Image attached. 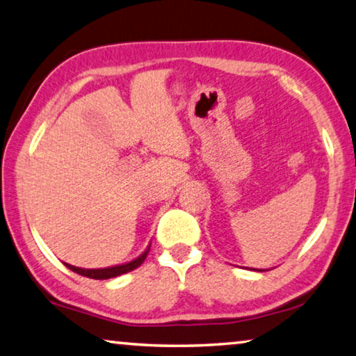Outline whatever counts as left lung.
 Returning <instances> with one entry per match:
<instances>
[{
  "label": "left lung",
  "mask_w": 356,
  "mask_h": 356,
  "mask_svg": "<svg viewBox=\"0 0 356 356\" xmlns=\"http://www.w3.org/2000/svg\"><path fill=\"white\" fill-rule=\"evenodd\" d=\"M259 272H261V270H259Z\"/></svg>",
  "instance_id": "1"
}]
</instances>
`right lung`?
I'll return each mask as SVG.
<instances>
[{
    "instance_id": "add662e5",
    "label": "right lung",
    "mask_w": 356,
    "mask_h": 356,
    "mask_svg": "<svg viewBox=\"0 0 356 356\" xmlns=\"http://www.w3.org/2000/svg\"><path fill=\"white\" fill-rule=\"evenodd\" d=\"M148 251H150V245H148L145 251L142 252L139 257H136L134 261L121 264V265H113V267H107V268H79V267H75V265H70V264H65V267L70 268L72 272H75L78 275H83V277L92 278V280H108V278L120 277V275H124L127 272H131V270L139 267V265H142V262L145 261Z\"/></svg>"
}]
</instances>
